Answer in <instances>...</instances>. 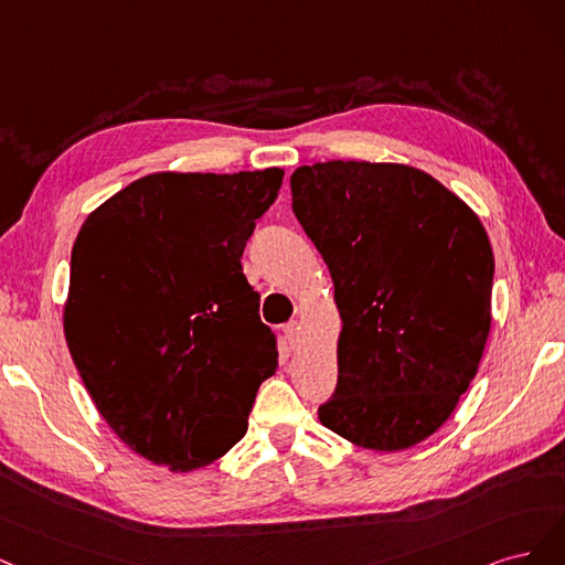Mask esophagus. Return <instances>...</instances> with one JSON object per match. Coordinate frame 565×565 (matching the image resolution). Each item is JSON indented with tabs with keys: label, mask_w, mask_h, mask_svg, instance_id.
Returning a JSON list of instances; mask_svg holds the SVG:
<instances>
[{
	"label": "esophagus",
	"mask_w": 565,
	"mask_h": 565,
	"mask_svg": "<svg viewBox=\"0 0 565 565\" xmlns=\"http://www.w3.org/2000/svg\"><path fill=\"white\" fill-rule=\"evenodd\" d=\"M284 335H286L290 348L296 350L298 344H300V323H298V321H288V323L284 326Z\"/></svg>",
	"instance_id": "34e87169"
}]
</instances>
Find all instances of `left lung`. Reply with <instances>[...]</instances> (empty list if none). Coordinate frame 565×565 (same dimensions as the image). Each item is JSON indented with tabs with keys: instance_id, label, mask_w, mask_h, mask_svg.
<instances>
[{
	"instance_id": "left-lung-1",
	"label": "left lung",
	"mask_w": 565,
	"mask_h": 565,
	"mask_svg": "<svg viewBox=\"0 0 565 565\" xmlns=\"http://www.w3.org/2000/svg\"><path fill=\"white\" fill-rule=\"evenodd\" d=\"M290 192L342 319L338 387L319 420L369 450L417 446L448 420L486 350L495 260L479 215L406 163H312Z\"/></svg>"
}]
</instances>
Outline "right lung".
<instances>
[{
  "mask_svg": "<svg viewBox=\"0 0 565 565\" xmlns=\"http://www.w3.org/2000/svg\"><path fill=\"white\" fill-rule=\"evenodd\" d=\"M281 180V169L142 175L90 211L72 246L70 356L107 427L152 465L223 458L277 371L242 253Z\"/></svg>",
  "mask_w": 565,
  "mask_h": 565,
  "instance_id": "right-lung-1",
  "label": "right lung"
}]
</instances>
